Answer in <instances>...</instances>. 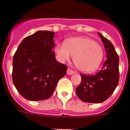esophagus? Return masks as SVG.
<instances>
[{
	"label": "esophagus",
	"instance_id": "obj_1",
	"mask_svg": "<svg viewBox=\"0 0 130 130\" xmlns=\"http://www.w3.org/2000/svg\"><path fill=\"white\" fill-rule=\"evenodd\" d=\"M75 73V72L73 70H70V68L69 69H68V70H67V74H68V75H71V74H72Z\"/></svg>",
	"mask_w": 130,
	"mask_h": 130
}]
</instances>
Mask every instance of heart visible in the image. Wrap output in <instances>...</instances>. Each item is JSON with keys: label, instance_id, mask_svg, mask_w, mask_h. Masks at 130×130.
<instances>
[{"label": "heart", "instance_id": "heart-1", "mask_svg": "<svg viewBox=\"0 0 130 130\" xmlns=\"http://www.w3.org/2000/svg\"><path fill=\"white\" fill-rule=\"evenodd\" d=\"M55 51L62 60H68L70 56H74L73 62L76 68L86 73L97 70L104 57L102 46L87 37L69 38L64 44H57Z\"/></svg>", "mask_w": 130, "mask_h": 130}]
</instances>
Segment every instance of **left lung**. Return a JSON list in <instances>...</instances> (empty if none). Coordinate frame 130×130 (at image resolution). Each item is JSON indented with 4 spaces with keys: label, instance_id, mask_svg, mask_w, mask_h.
<instances>
[{
    "label": "left lung",
    "instance_id": "8db88e82",
    "mask_svg": "<svg viewBox=\"0 0 130 130\" xmlns=\"http://www.w3.org/2000/svg\"><path fill=\"white\" fill-rule=\"evenodd\" d=\"M104 44L107 59L100 71L94 75L81 74L82 83L76 93L83 102L101 103L111 95L119 82V58L112 43L98 32Z\"/></svg>",
    "mask_w": 130,
    "mask_h": 130
}]
</instances>
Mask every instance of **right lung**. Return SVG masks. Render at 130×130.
<instances>
[{
    "mask_svg": "<svg viewBox=\"0 0 130 130\" xmlns=\"http://www.w3.org/2000/svg\"><path fill=\"white\" fill-rule=\"evenodd\" d=\"M54 32L40 30L23 40L13 57V84L30 101L48 99L64 76L67 65L56 60Z\"/></svg>",
    "mask_w": 130,
    "mask_h": 130,
    "instance_id": "1",
    "label": "right lung"
}]
</instances>
